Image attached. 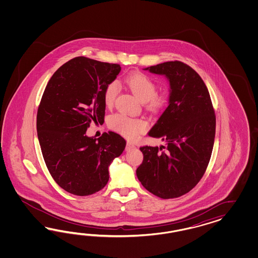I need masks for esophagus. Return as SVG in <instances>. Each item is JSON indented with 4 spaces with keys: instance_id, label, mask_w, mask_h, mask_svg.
Segmentation results:
<instances>
[{
    "instance_id": "34e87169",
    "label": "esophagus",
    "mask_w": 258,
    "mask_h": 258,
    "mask_svg": "<svg viewBox=\"0 0 258 258\" xmlns=\"http://www.w3.org/2000/svg\"><path fill=\"white\" fill-rule=\"evenodd\" d=\"M134 148H135V145L133 144V142H127L126 143V147H125L126 150H131V149H134Z\"/></svg>"
}]
</instances>
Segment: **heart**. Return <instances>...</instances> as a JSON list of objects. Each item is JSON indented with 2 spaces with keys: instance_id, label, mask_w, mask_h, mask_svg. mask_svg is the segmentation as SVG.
Returning <instances> with one entry per match:
<instances>
[{
  "instance_id": "heart-1",
  "label": "heart",
  "mask_w": 258,
  "mask_h": 258,
  "mask_svg": "<svg viewBox=\"0 0 258 258\" xmlns=\"http://www.w3.org/2000/svg\"><path fill=\"white\" fill-rule=\"evenodd\" d=\"M125 82L141 101L149 102L150 109H162L168 102L167 94H156V83L147 75L133 73L126 77ZM118 92L119 86L116 81H112L107 85L104 92V101L107 106L113 104ZM109 125L111 128L130 139L137 137L147 128V123L145 121L127 116L123 113L112 115L109 119Z\"/></svg>"
}]
</instances>
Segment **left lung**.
I'll return each instance as SVG.
<instances>
[{"instance_id":"8db88e82","label":"left lung","mask_w":258,"mask_h":258,"mask_svg":"<svg viewBox=\"0 0 258 258\" xmlns=\"http://www.w3.org/2000/svg\"><path fill=\"white\" fill-rule=\"evenodd\" d=\"M169 82L168 106L149 131L164 146L140 148L144 160L136 170L150 193L173 199L188 193L203 178L211 158L216 115L210 94L199 74L180 61L145 68Z\"/></svg>"}]
</instances>
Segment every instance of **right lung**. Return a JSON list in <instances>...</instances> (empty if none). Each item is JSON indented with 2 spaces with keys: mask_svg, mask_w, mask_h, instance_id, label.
I'll return each mask as SVG.
<instances>
[{
  "mask_svg": "<svg viewBox=\"0 0 258 258\" xmlns=\"http://www.w3.org/2000/svg\"><path fill=\"white\" fill-rule=\"evenodd\" d=\"M121 71L119 64L78 56L50 78L37 114L42 156L55 182L73 195L98 192L109 180V166L125 148L113 132L87 136L92 122L103 123L104 92Z\"/></svg>",
  "mask_w": 258,
  "mask_h": 258,
  "instance_id": "1",
  "label": "right lung"
}]
</instances>
